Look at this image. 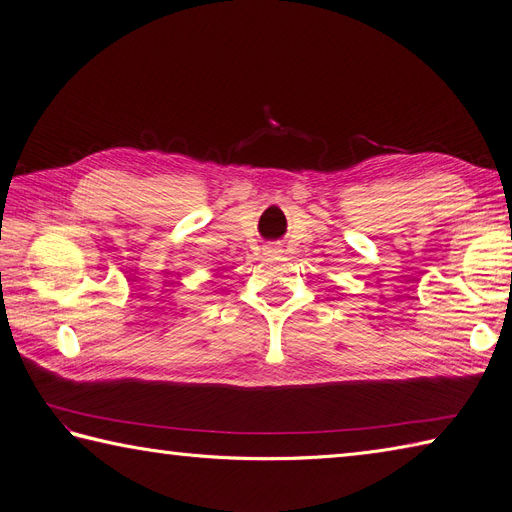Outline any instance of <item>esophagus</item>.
<instances>
[{"mask_svg":"<svg viewBox=\"0 0 512 512\" xmlns=\"http://www.w3.org/2000/svg\"><path fill=\"white\" fill-rule=\"evenodd\" d=\"M262 250H265V256H277V254L282 252L277 245H265V247H262Z\"/></svg>","mask_w":512,"mask_h":512,"instance_id":"34e87169","label":"esophagus"}]
</instances>
